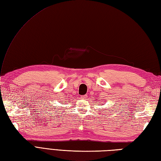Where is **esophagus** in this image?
I'll use <instances>...</instances> for the list:
<instances>
[{
    "label": "esophagus",
    "instance_id": "esophagus-1",
    "mask_svg": "<svg viewBox=\"0 0 161 161\" xmlns=\"http://www.w3.org/2000/svg\"><path fill=\"white\" fill-rule=\"evenodd\" d=\"M87 96L85 95V96H82V98H83V99H86V98H87Z\"/></svg>",
    "mask_w": 161,
    "mask_h": 161
}]
</instances>
